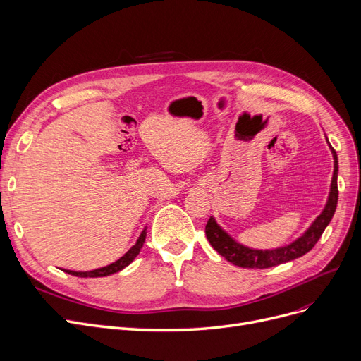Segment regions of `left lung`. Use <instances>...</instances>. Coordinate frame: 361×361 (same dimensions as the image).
<instances>
[{
	"label": "left lung",
	"instance_id": "obj_1",
	"mask_svg": "<svg viewBox=\"0 0 361 361\" xmlns=\"http://www.w3.org/2000/svg\"><path fill=\"white\" fill-rule=\"evenodd\" d=\"M334 160H335V169H334V178L331 183V192L328 198V204H326L324 210L320 213V216L312 223V226L305 231V233L298 238L297 241L289 244L282 248L276 250H252L247 248L241 244L235 243L233 239L223 231L213 217L209 219L207 225H205V236H207L210 245L220 254L225 257L228 262H231L235 266L239 267H248V269H267L278 266L290 260H295L298 257L304 255L305 252L310 251L316 243L320 239L323 231L329 225L332 220L336 204H338V157L335 149L331 147Z\"/></svg>",
	"mask_w": 361,
	"mask_h": 361
}]
</instances>
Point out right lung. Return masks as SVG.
<instances>
[{
  "instance_id": "obj_1",
  "label": "right lung",
  "mask_w": 361,
  "mask_h": 361,
  "mask_svg": "<svg viewBox=\"0 0 361 361\" xmlns=\"http://www.w3.org/2000/svg\"><path fill=\"white\" fill-rule=\"evenodd\" d=\"M145 236H147V229L142 231V233L138 238V241H136V244L123 257H120L117 262H114L106 267L95 269L91 271H73V270H64V271L68 274H73V276H79V278H102V276H109V274L117 273L122 269H125L126 266H129L133 262L135 257L140 254V251L145 243Z\"/></svg>"
}]
</instances>
